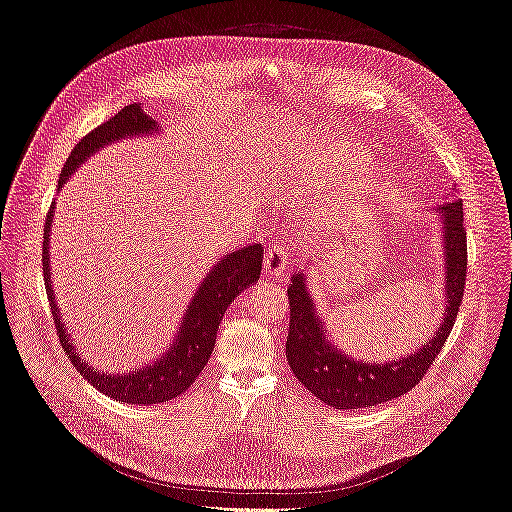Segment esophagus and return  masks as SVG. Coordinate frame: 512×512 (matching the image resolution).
I'll list each match as a JSON object with an SVG mask.
<instances>
[{"mask_svg": "<svg viewBox=\"0 0 512 512\" xmlns=\"http://www.w3.org/2000/svg\"><path fill=\"white\" fill-rule=\"evenodd\" d=\"M288 267V258L280 250V247H271L265 256V275L273 277V280H280V277L286 273Z\"/></svg>", "mask_w": 512, "mask_h": 512, "instance_id": "1", "label": "esophagus"}]
</instances>
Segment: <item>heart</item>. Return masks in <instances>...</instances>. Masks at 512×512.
<instances>
[{
  "mask_svg": "<svg viewBox=\"0 0 512 512\" xmlns=\"http://www.w3.org/2000/svg\"><path fill=\"white\" fill-rule=\"evenodd\" d=\"M361 158V149L350 138H322L314 134H303L286 153L284 162L303 181V192L314 190V185L322 183L335 170L352 164ZM337 218V211L327 205L312 213L309 224L322 228Z\"/></svg>",
  "mask_w": 512,
  "mask_h": 512,
  "instance_id": "obj_1",
  "label": "heart"
}]
</instances>
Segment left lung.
Here are the masks:
<instances>
[{"label": "left lung", "instance_id": "1", "mask_svg": "<svg viewBox=\"0 0 512 512\" xmlns=\"http://www.w3.org/2000/svg\"><path fill=\"white\" fill-rule=\"evenodd\" d=\"M442 226V256H444V314L442 324L431 337L395 361H363L350 352L337 348L329 337L327 324L316 309L307 288L305 271L292 275L288 286L290 324L286 339V359L305 389L335 410H359L395 399L412 391L423 380L427 369L436 361L446 337L451 335L459 305L463 299L468 269V245L463 230L461 198L453 196L438 207Z\"/></svg>", "mask_w": 512, "mask_h": 512}]
</instances>
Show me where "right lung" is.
Returning a JSON list of instances; mask_svg holds the SVG:
<instances>
[{
    "mask_svg": "<svg viewBox=\"0 0 512 512\" xmlns=\"http://www.w3.org/2000/svg\"><path fill=\"white\" fill-rule=\"evenodd\" d=\"M160 132V123L156 119H151L141 104L134 102L130 106H123L113 119H108L76 143L68 162L64 164V170H61L59 190L64 188V183L76 173V168L85 164L94 153H98L106 145L126 141V138L151 136ZM53 215L55 203L51 205L49 215H46L44 226V286L46 294H49L61 348L68 354V359L76 367V371H81V376L100 393L119 401H126V404H162V401H168L188 391L200 371L209 363V356L215 346V335H218L220 322L228 305L239 297V292L258 282L262 269V247L258 243H252L218 258V262H215L203 277V282L198 284L188 307H185L173 342H170V346L164 350V354L158 356V359H153L151 363L138 369H132L128 374L126 371H121V374H104L98 367L83 361V356L72 342V335L68 333L64 320H61V312L57 307L55 290L51 282Z\"/></svg>",
    "mask_w": 512,
    "mask_h": 512,
    "instance_id": "obj_1",
    "label": "right lung"
}]
</instances>
